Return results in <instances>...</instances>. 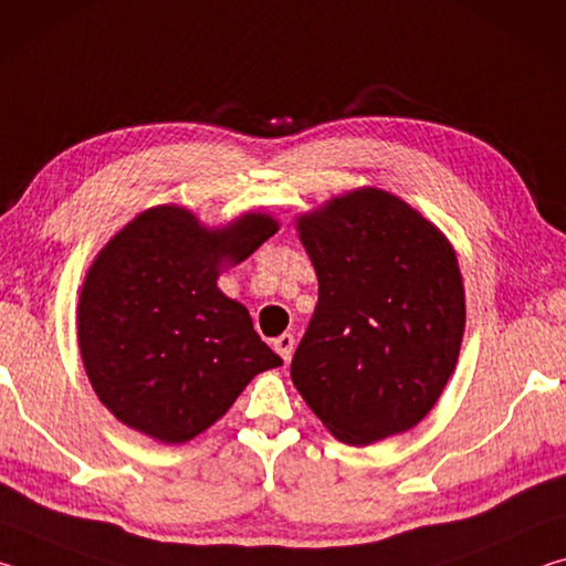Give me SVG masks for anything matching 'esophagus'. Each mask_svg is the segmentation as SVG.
<instances>
[{
  "label": "esophagus",
  "instance_id": "34e87169",
  "mask_svg": "<svg viewBox=\"0 0 566 566\" xmlns=\"http://www.w3.org/2000/svg\"><path fill=\"white\" fill-rule=\"evenodd\" d=\"M274 349H276V354H280L284 361H290L292 359V352H294V334H290V332L280 334V337L274 339Z\"/></svg>",
  "mask_w": 566,
  "mask_h": 566
}]
</instances>
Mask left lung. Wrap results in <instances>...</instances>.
Returning a JSON list of instances; mask_svg holds the SVG:
<instances>
[{
	"label": "left lung",
	"instance_id": "left-lung-1",
	"mask_svg": "<svg viewBox=\"0 0 566 566\" xmlns=\"http://www.w3.org/2000/svg\"><path fill=\"white\" fill-rule=\"evenodd\" d=\"M319 300L292 381L329 432L371 444L427 417L457 367L464 286L452 244L381 189L302 217Z\"/></svg>",
	"mask_w": 566,
	"mask_h": 566
}]
</instances>
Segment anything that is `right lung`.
Wrapping results in <instances>:
<instances>
[{"mask_svg": "<svg viewBox=\"0 0 566 566\" xmlns=\"http://www.w3.org/2000/svg\"><path fill=\"white\" fill-rule=\"evenodd\" d=\"M276 232L266 214L199 227L181 207H155L102 249L80 296V352L114 417L165 444L205 432L260 371L282 359L242 304L217 290Z\"/></svg>", "mask_w": 566, "mask_h": 566, "instance_id": "add662e5", "label": "right lung"}]
</instances>
